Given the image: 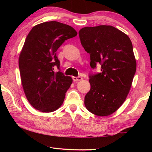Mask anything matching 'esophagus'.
Returning a JSON list of instances; mask_svg holds the SVG:
<instances>
[{"instance_id": "esophagus-1", "label": "esophagus", "mask_w": 152, "mask_h": 152, "mask_svg": "<svg viewBox=\"0 0 152 152\" xmlns=\"http://www.w3.org/2000/svg\"><path fill=\"white\" fill-rule=\"evenodd\" d=\"M82 80V78L81 76H78V77H75V76H74L73 77V80L74 81H80V80Z\"/></svg>"}]
</instances>
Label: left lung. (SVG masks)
<instances>
[{
    "instance_id": "1",
    "label": "left lung",
    "mask_w": 152,
    "mask_h": 152,
    "mask_svg": "<svg viewBox=\"0 0 152 152\" xmlns=\"http://www.w3.org/2000/svg\"><path fill=\"white\" fill-rule=\"evenodd\" d=\"M82 45L90 53L91 67L101 72L89 76L91 90L84 98L87 109L97 116L113 114L125 102L136 71L129 37L110 25L86 27L79 31Z\"/></svg>"
}]
</instances>
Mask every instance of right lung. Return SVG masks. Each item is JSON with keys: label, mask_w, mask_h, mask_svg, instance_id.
<instances>
[{"label": "right lung", "mask_w": 152, "mask_h": 152, "mask_svg": "<svg viewBox=\"0 0 152 152\" xmlns=\"http://www.w3.org/2000/svg\"><path fill=\"white\" fill-rule=\"evenodd\" d=\"M77 35L70 25L57 21L38 24L27 36L20 51L19 66L23 88L35 109L50 113L61 107L72 83L60 70L56 51L66 40Z\"/></svg>", "instance_id": "add662e5"}]
</instances>
